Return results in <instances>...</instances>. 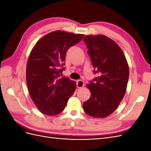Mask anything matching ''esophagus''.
Listing matches in <instances>:
<instances>
[{"instance_id": "obj_1", "label": "esophagus", "mask_w": 151, "mask_h": 151, "mask_svg": "<svg viewBox=\"0 0 151 151\" xmlns=\"http://www.w3.org/2000/svg\"><path fill=\"white\" fill-rule=\"evenodd\" d=\"M76 85H77V88H83V87H84V82H83V81L78 80V81H77Z\"/></svg>"}]
</instances>
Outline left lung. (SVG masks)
Wrapping results in <instances>:
<instances>
[{
  "instance_id": "1",
  "label": "left lung",
  "mask_w": 151,
  "mask_h": 151,
  "mask_svg": "<svg viewBox=\"0 0 151 151\" xmlns=\"http://www.w3.org/2000/svg\"><path fill=\"white\" fill-rule=\"evenodd\" d=\"M94 68L99 76L87 84L91 96L83 103L86 113L105 118L114 112L124 97L129 68L122 49L103 35H88L83 39Z\"/></svg>"
}]
</instances>
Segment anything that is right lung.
<instances>
[{
	"mask_svg": "<svg viewBox=\"0 0 151 151\" xmlns=\"http://www.w3.org/2000/svg\"><path fill=\"white\" fill-rule=\"evenodd\" d=\"M84 36L53 31L41 38L32 50L26 66L27 86L33 101L45 115L60 113L74 93V82L60 76L65 69L67 50Z\"/></svg>",
	"mask_w": 151,
	"mask_h": 151,
	"instance_id": "right-lung-1",
	"label": "right lung"
}]
</instances>
